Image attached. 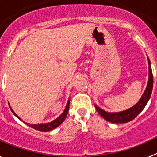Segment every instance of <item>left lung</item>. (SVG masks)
I'll return each mask as SVG.
<instances>
[{"instance_id": "8db88e82", "label": "left lung", "mask_w": 157, "mask_h": 157, "mask_svg": "<svg viewBox=\"0 0 157 157\" xmlns=\"http://www.w3.org/2000/svg\"><path fill=\"white\" fill-rule=\"evenodd\" d=\"M148 61H149V82H148V85L145 89V93L143 94L140 101L132 108H130L126 111H123V112H116V113L107 112L95 105L96 110L98 111V113L105 120L112 123H125L134 120V118L143 110L146 104L148 103L149 98H150L152 86H153V77H152L150 60H149V58H148Z\"/></svg>"}]
</instances>
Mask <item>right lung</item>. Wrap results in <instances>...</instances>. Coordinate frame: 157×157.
Segmentation results:
<instances>
[{
  "label": "right lung",
  "instance_id": "obj_1",
  "mask_svg": "<svg viewBox=\"0 0 157 157\" xmlns=\"http://www.w3.org/2000/svg\"><path fill=\"white\" fill-rule=\"evenodd\" d=\"M69 106H70V100H68V101H67V106L64 109V112L62 113L61 116H59V117L56 119V120H55L54 121L51 122V123H45V124H38V125H36V124H29V123H26L27 125H28L29 127H32L33 129H35V130H39V131H43V132H45V131H49V130H53V129L56 128L58 126L60 125V124H61V123L64 121L65 118H66L67 115V112H68ZM11 110L12 111V109H11ZM12 112H13V114L15 115V116H16L18 119H19V120H20V118H19V116H18L17 115H16V113L13 112V111H12Z\"/></svg>",
  "mask_w": 157,
  "mask_h": 157
}]
</instances>
